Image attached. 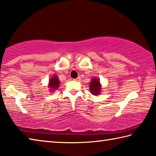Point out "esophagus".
Masks as SVG:
<instances>
[{
  "label": "esophagus",
  "instance_id": "34e87169",
  "mask_svg": "<svg viewBox=\"0 0 156 156\" xmlns=\"http://www.w3.org/2000/svg\"><path fill=\"white\" fill-rule=\"evenodd\" d=\"M81 80V78H80V76H78L77 78H76V79H74L73 80H75V81H80Z\"/></svg>",
  "mask_w": 156,
  "mask_h": 156
}]
</instances>
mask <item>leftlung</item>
<instances>
[{
    "mask_svg": "<svg viewBox=\"0 0 156 156\" xmlns=\"http://www.w3.org/2000/svg\"><path fill=\"white\" fill-rule=\"evenodd\" d=\"M90 90L92 94L99 95L101 94V84L100 83L99 79L97 77H93L90 82Z\"/></svg>",
    "mask_w": 156,
    "mask_h": 156,
    "instance_id": "left-lung-1",
    "label": "left lung"
}]
</instances>
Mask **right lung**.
<instances>
[{
    "label": "right lung",
    "mask_w": 156,
    "mask_h": 156,
    "mask_svg": "<svg viewBox=\"0 0 156 156\" xmlns=\"http://www.w3.org/2000/svg\"><path fill=\"white\" fill-rule=\"evenodd\" d=\"M59 84L60 81L58 77H57V76L56 75H54L52 76L50 78V80H49L48 84V90L51 92L55 91V90L58 88V87L59 86Z\"/></svg>",
    "instance_id": "1"
}]
</instances>
